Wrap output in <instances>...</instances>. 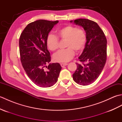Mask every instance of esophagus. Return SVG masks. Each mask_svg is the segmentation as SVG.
Here are the masks:
<instances>
[{
    "label": "esophagus",
    "mask_w": 122,
    "mask_h": 122,
    "mask_svg": "<svg viewBox=\"0 0 122 122\" xmlns=\"http://www.w3.org/2000/svg\"><path fill=\"white\" fill-rule=\"evenodd\" d=\"M60 64H61V66L62 67H63V66H66L68 65V64L66 63H61Z\"/></svg>",
    "instance_id": "obj_1"
}]
</instances>
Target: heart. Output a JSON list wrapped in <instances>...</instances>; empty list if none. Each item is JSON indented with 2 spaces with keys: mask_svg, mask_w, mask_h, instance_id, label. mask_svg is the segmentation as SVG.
Here are the masks:
<instances>
[{
  "mask_svg": "<svg viewBox=\"0 0 122 122\" xmlns=\"http://www.w3.org/2000/svg\"><path fill=\"white\" fill-rule=\"evenodd\" d=\"M58 38L66 41V49L60 50L54 54L53 59L58 62H67L75 55V51L80 52L84 49L87 41L85 31L72 25H68L57 31L56 36L49 35L46 39V45L51 51H55L59 48Z\"/></svg>",
  "mask_w": 122,
  "mask_h": 122,
  "instance_id": "obj_1",
  "label": "heart"
}]
</instances>
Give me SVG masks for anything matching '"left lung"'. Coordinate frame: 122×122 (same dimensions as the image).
<instances>
[{"label":"left lung","instance_id":"8db88e82","mask_svg":"<svg viewBox=\"0 0 122 122\" xmlns=\"http://www.w3.org/2000/svg\"><path fill=\"white\" fill-rule=\"evenodd\" d=\"M73 22L83 28L87 41L79 57L81 63H76L77 68L72 76L76 83L88 85L98 78L104 67L107 57V38L97 22L87 19H76Z\"/></svg>","mask_w":122,"mask_h":122}]
</instances>
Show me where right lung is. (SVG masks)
I'll list each match as a JSON object with an SVG mask.
<instances>
[{
    "instance_id": "add662e5",
    "label": "right lung",
    "mask_w": 122,
    "mask_h": 122,
    "mask_svg": "<svg viewBox=\"0 0 122 122\" xmlns=\"http://www.w3.org/2000/svg\"><path fill=\"white\" fill-rule=\"evenodd\" d=\"M58 21L38 20L28 24L19 39L20 60L29 79L41 87L53 86L62 69L59 63H50V53L46 45L49 33Z\"/></svg>"
}]
</instances>
